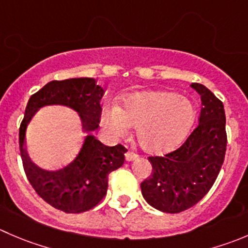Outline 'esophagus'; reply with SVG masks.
Segmentation results:
<instances>
[{"mask_svg":"<svg viewBox=\"0 0 248 248\" xmlns=\"http://www.w3.org/2000/svg\"><path fill=\"white\" fill-rule=\"evenodd\" d=\"M138 157V155H137V154H134V153H132V151H127L126 153V161H133V160H136V158Z\"/></svg>","mask_w":248,"mask_h":248,"instance_id":"obj_1","label":"esophagus"}]
</instances>
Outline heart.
<instances>
[{"label":"heart","mask_w":248,"mask_h":248,"mask_svg":"<svg viewBox=\"0 0 248 248\" xmlns=\"http://www.w3.org/2000/svg\"><path fill=\"white\" fill-rule=\"evenodd\" d=\"M195 121V105L189 98L168 91L133 93L124 103L108 108L103 122L114 136H124L129 126L144 150L163 154L177 148Z\"/></svg>","instance_id":"obj_1"}]
</instances>
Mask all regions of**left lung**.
Wrapping results in <instances>:
<instances>
[{
  "mask_svg": "<svg viewBox=\"0 0 248 248\" xmlns=\"http://www.w3.org/2000/svg\"><path fill=\"white\" fill-rule=\"evenodd\" d=\"M201 97L199 124L180 148L149 157L153 173L140 184L146 202L166 213L193 207L208 193L222 168L227 149L223 103L200 83H191Z\"/></svg>",
  "mask_w": 248,
  "mask_h": 248,
  "instance_id": "obj_1",
  "label": "left lung"
}]
</instances>
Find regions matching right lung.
<instances>
[{"label":"right lung","mask_w":248,"mask_h":248,"mask_svg":"<svg viewBox=\"0 0 248 248\" xmlns=\"http://www.w3.org/2000/svg\"><path fill=\"white\" fill-rule=\"evenodd\" d=\"M105 90L92 78L50 81L29 99L19 129V148L24 170L36 193L57 210L81 213L98 205L108 189V175L124 165L126 149L107 146L93 132L99 128L102 98ZM62 105L78 112L86 136L76 158L59 170H45L28 157L25 148L26 128L43 106Z\"/></svg>","instance_id":"right-lung-1"}]
</instances>
